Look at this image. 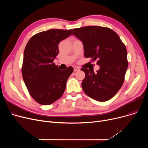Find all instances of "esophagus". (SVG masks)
Returning a JSON list of instances; mask_svg holds the SVG:
<instances>
[{"mask_svg":"<svg viewBox=\"0 0 148 148\" xmlns=\"http://www.w3.org/2000/svg\"><path fill=\"white\" fill-rule=\"evenodd\" d=\"M80 70V68L79 67H74V71L76 72V71H79Z\"/></svg>","mask_w":148,"mask_h":148,"instance_id":"obj_1","label":"esophagus"}]
</instances>
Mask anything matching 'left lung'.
Listing matches in <instances>:
<instances>
[{
	"mask_svg": "<svg viewBox=\"0 0 148 148\" xmlns=\"http://www.w3.org/2000/svg\"><path fill=\"white\" fill-rule=\"evenodd\" d=\"M82 41L84 57L97 60L100 68H82V86L87 95L104 102L113 98L122 87L128 65L127 51L118 35L110 28L85 26L73 29L71 35Z\"/></svg>",
	"mask_w": 148,
	"mask_h": 148,
	"instance_id": "left-lung-1",
	"label": "left lung"
}]
</instances>
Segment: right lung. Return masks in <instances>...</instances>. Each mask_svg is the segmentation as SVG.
Returning <instances> with one entry per match:
<instances>
[{
    "mask_svg": "<svg viewBox=\"0 0 148 148\" xmlns=\"http://www.w3.org/2000/svg\"><path fill=\"white\" fill-rule=\"evenodd\" d=\"M73 29H53L35 34L24 51L21 73L29 94L42 105H50L64 94L73 68L59 70L53 63L59 51V42L68 38Z\"/></svg>",
    "mask_w": 148,
    "mask_h": 148,
    "instance_id": "obj_1",
    "label": "right lung"
}]
</instances>
